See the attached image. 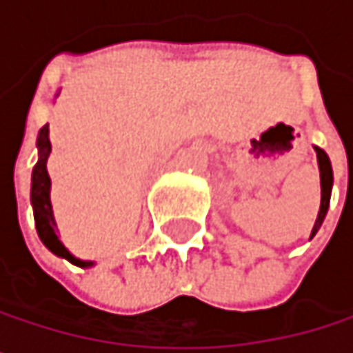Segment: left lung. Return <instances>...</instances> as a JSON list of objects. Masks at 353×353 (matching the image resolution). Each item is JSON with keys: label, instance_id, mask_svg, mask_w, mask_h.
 <instances>
[{"label": "left lung", "instance_id": "8db88e82", "mask_svg": "<svg viewBox=\"0 0 353 353\" xmlns=\"http://www.w3.org/2000/svg\"><path fill=\"white\" fill-rule=\"evenodd\" d=\"M315 153H317L319 174H321V208H319L315 227L311 231V239L317 235V231L321 229L323 221H325V214L329 210V200H331V188H333V170H331V161H329L327 153L323 149H319V147H315Z\"/></svg>", "mask_w": 353, "mask_h": 353}]
</instances>
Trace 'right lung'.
I'll return each instance as SVG.
<instances>
[{
  "label": "right lung",
  "instance_id": "obj_1",
  "mask_svg": "<svg viewBox=\"0 0 353 353\" xmlns=\"http://www.w3.org/2000/svg\"><path fill=\"white\" fill-rule=\"evenodd\" d=\"M59 96V92L54 94V98ZM36 147H38V161H36L34 170H32V188H30V202H32V210H34V223L36 231L40 241L48 251H52L59 257H65L67 261L79 265V268H92L96 265V261H85L75 257L67 247L63 245V241L57 235V221L52 214V204H50V177L46 172V161L50 155V139H48V124H44L38 132L36 139Z\"/></svg>",
  "mask_w": 353,
  "mask_h": 353
}]
</instances>
